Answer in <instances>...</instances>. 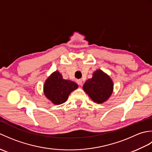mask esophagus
<instances>
[{
    "label": "esophagus",
    "mask_w": 152,
    "mask_h": 152,
    "mask_svg": "<svg viewBox=\"0 0 152 152\" xmlns=\"http://www.w3.org/2000/svg\"><path fill=\"white\" fill-rule=\"evenodd\" d=\"M76 82H77V83H78V84L80 85V86H81V85L82 84V80H77Z\"/></svg>",
    "instance_id": "1"
}]
</instances>
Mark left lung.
Here are the masks:
<instances>
[{"label":"left lung","instance_id":"1","mask_svg":"<svg viewBox=\"0 0 152 152\" xmlns=\"http://www.w3.org/2000/svg\"><path fill=\"white\" fill-rule=\"evenodd\" d=\"M83 89L93 102L102 104L112 95L114 83L107 74L98 69L93 72L92 78L85 82Z\"/></svg>","mask_w":152,"mask_h":152}]
</instances>
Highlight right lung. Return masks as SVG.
<instances>
[{"label": "right lung", "mask_w": 152, "mask_h": 152, "mask_svg": "<svg viewBox=\"0 0 152 152\" xmlns=\"http://www.w3.org/2000/svg\"><path fill=\"white\" fill-rule=\"evenodd\" d=\"M78 88L76 83L63 79L61 74L56 70L46 79L43 90L48 99L53 104L59 105L66 102L71 92Z\"/></svg>", "instance_id": "right-lung-1"}]
</instances>
